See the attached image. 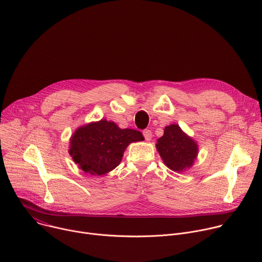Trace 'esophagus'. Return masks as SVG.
<instances>
[{"instance_id":"1","label":"esophagus","mask_w":262,"mask_h":262,"mask_svg":"<svg viewBox=\"0 0 262 262\" xmlns=\"http://www.w3.org/2000/svg\"><path fill=\"white\" fill-rule=\"evenodd\" d=\"M143 136L146 141H150L152 138V133L150 129H144L143 130Z\"/></svg>"}]
</instances>
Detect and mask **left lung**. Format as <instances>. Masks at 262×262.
I'll return each instance as SVG.
<instances>
[{
	"mask_svg": "<svg viewBox=\"0 0 262 262\" xmlns=\"http://www.w3.org/2000/svg\"><path fill=\"white\" fill-rule=\"evenodd\" d=\"M157 149L166 166L177 172L191 167L198 151L196 142L183 134L177 124L165 128L164 136L158 140Z\"/></svg>",
	"mask_w": 262,
	"mask_h": 262,
	"instance_id": "1",
	"label": "left lung"
}]
</instances>
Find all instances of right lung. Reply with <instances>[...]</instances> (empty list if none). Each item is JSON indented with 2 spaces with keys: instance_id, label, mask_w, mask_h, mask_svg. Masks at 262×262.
I'll list each match as a JSON object with an SVG mask.
<instances>
[{
  "instance_id": "right-lung-1",
  "label": "right lung",
  "mask_w": 262,
  "mask_h": 262,
  "mask_svg": "<svg viewBox=\"0 0 262 262\" xmlns=\"http://www.w3.org/2000/svg\"><path fill=\"white\" fill-rule=\"evenodd\" d=\"M144 140L141 132L121 129L114 122L100 120L73 134L69 154L86 173L103 175L115 169L132 142Z\"/></svg>"
}]
</instances>
